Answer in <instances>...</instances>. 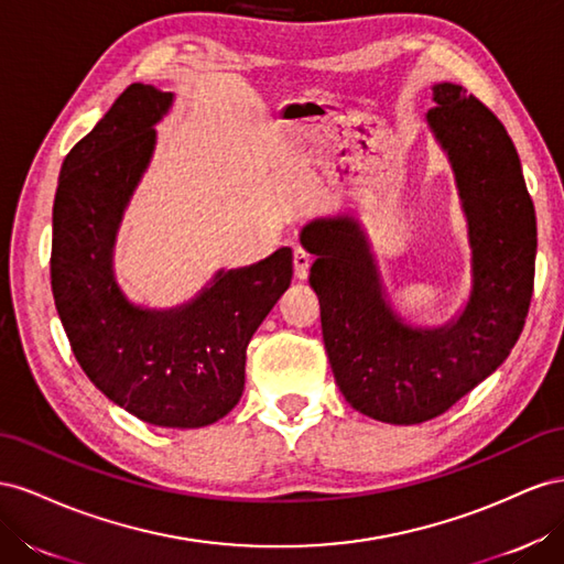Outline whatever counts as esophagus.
Returning <instances> with one entry per match:
<instances>
[{"label": "esophagus", "mask_w": 564, "mask_h": 564, "mask_svg": "<svg viewBox=\"0 0 564 564\" xmlns=\"http://www.w3.org/2000/svg\"><path fill=\"white\" fill-rule=\"evenodd\" d=\"M293 264H295V276L304 281L310 276V267H312V254L304 248H295L293 252Z\"/></svg>", "instance_id": "34e87169"}]
</instances>
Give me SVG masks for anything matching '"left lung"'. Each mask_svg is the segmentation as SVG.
<instances>
[{
  "label": "left lung",
  "instance_id": "obj_1",
  "mask_svg": "<svg viewBox=\"0 0 564 564\" xmlns=\"http://www.w3.org/2000/svg\"><path fill=\"white\" fill-rule=\"evenodd\" d=\"M430 99L425 124L468 229L463 307L444 324H413L390 302L357 217H314L300 229L316 254L310 285L337 388L351 409L392 425L432 421L489 378L518 343L534 288L536 215L506 127L460 85L434 83Z\"/></svg>",
  "mask_w": 564,
  "mask_h": 564
}]
</instances>
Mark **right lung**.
<instances>
[{"mask_svg":"<svg viewBox=\"0 0 564 564\" xmlns=\"http://www.w3.org/2000/svg\"><path fill=\"white\" fill-rule=\"evenodd\" d=\"M174 94L127 87L63 160L54 198L52 291L73 354L112 404L158 427H205L246 388V349L293 279V250L217 269L191 300L155 310L124 295L116 240Z\"/></svg>","mask_w":564,"mask_h":564,"instance_id":"1","label":"right lung"}]
</instances>
